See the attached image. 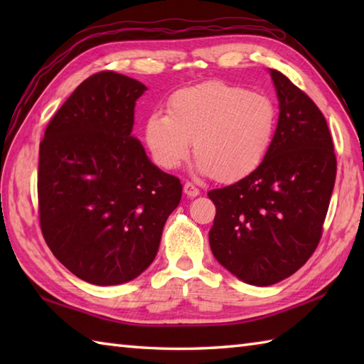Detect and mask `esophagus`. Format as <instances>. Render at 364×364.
<instances>
[{
  "label": "esophagus",
  "mask_w": 364,
  "mask_h": 364,
  "mask_svg": "<svg viewBox=\"0 0 364 364\" xmlns=\"http://www.w3.org/2000/svg\"><path fill=\"white\" fill-rule=\"evenodd\" d=\"M183 191H184V194H186V196L191 197V198H194V197L200 196V189L196 186V184H192V183H189V181L184 183Z\"/></svg>",
  "instance_id": "34e87169"
}]
</instances>
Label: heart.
<instances>
[{"mask_svg":"<svg viewBox=\"0 0 364 364\" xmlns=\"http://www.w3.org/2000/svg\"><path fill=\"white\" fill-rule=\"evenodd\" d=\"M167 112L154 111L145 122L153 161L175 168L194 141L197 168L225 183L241 180L261 164L277 128L272 98L220 81L176 90Z\"/></svg>","mask_w":364,"mask_h":364,"instance_id":"b5f03b06","label":"heart"}]
</instances>
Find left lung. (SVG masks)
I'll return each instance as SVG.
<instances>
[{"mask_svg": "<svg viewBox=\"0 0 364 364\" xmlns=\"http://www.w3.org/2000/svg\"><path fill=\"white\" fill-rule=\"evenodd\" d=\"M269 73L280 114L264 159L242 180L208 192L215 205L213 255L253 286L282 282L311 257L336 178L333 141L319 107L283 73Z\"/></svg>", "mask_w": 364, "mask_h": 364, "instance_id": "obj_1", "label": "left lung"}]
</instances>
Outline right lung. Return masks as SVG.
I'll list each match as a JSON object with an SVG mask.
<instances>
[{"label":"right lung","mask_w":364,"mask_h":364,"mask_svg":"<svg viewBox=\"0 0 364 364\" xmlns=\"http://www.w3.org/2000/svg\"><path fill=\"white\" fill-rule=\"evenodd\" d=\"M146 87L115 72L82 81L45 129L38 150V213L46 244L81 280H134L156 257L162 228L181 200L131 134Z\"/></svg>","instance_id":"obj_1"}]
</instances>
